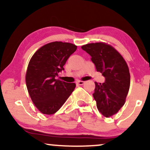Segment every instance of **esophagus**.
<instances>
[{"mask_svg": "<svg viewBox=\"0 0 150 150\" xmlns=\"http://www.w3.org/2000/svg\"><path fill=\"white\" fill-rule=\"evenodd\" d=\"M84 84H85V82H84V81H77V85H84Z\"/></svg>", "mask_w": 150, "mask_h": 150, "instance_id": "obj_1", "label": "esophagus"}]
</instances>
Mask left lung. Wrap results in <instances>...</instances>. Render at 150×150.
<instances>
[{
  "label": "left lung",
  "mask_w": 150,
  "mask_h": 150,
  "mask_svg": "<svg viewBox=\"0 0 150 150\" xmlns=\"http://www.w3.org/2000/svg\"><path fill=\"white\" fill-rule=\"evenodd\" d=\"M90 55L96 70L105 77V82H95L93 97L103 116L116 114L125 102L130 88V76L126 62L112 46L104 42L91 43L82 46Z\"/></svg>",
  "instance_id": "8db88e82"
}]
</instances>
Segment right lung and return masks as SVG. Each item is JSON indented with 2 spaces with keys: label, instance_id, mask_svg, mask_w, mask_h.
I'll use <instances>...</instances> for the list:
<instances>
[{
  "label": "right lung",
  "instance_id": "obj_1",
  "mask_svg": "<svg viewBox=\"0 0 150 150\" xmlns=\"http://www.w3.org/2000/svg\"><path fill=\"white\" fill-rule=\"evenodd\" d=\"M77 46L54 42L39 48L31 58L26 72L27 90L32 102L41 113L53 114L60 109L75 88V83L56 79L58 73Z\"/></svg>",
  "mask_w": 150,
  "mask_h": 150
}]
</instances>
